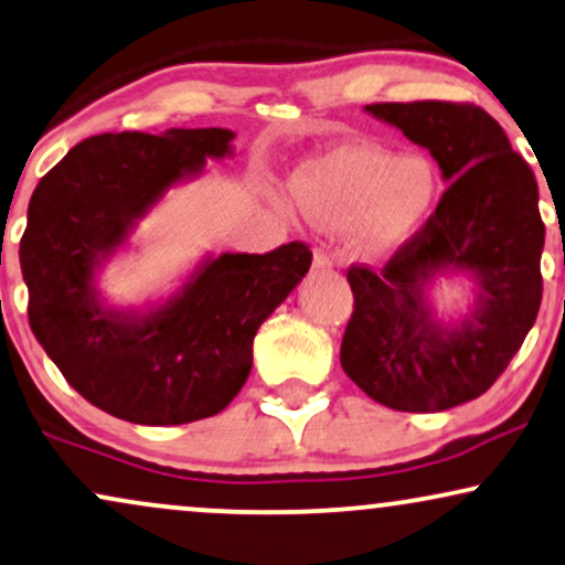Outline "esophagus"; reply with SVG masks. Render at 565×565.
Instances as JSON below:
<instances>
[{"instance_id":"obj_1","label":"esophagus","mask_w":565,"mask_h":565,"mask_svg":"<svg viewBox=\"0 0 565 565\" xmlns=\"http://www.w3.org/2000/svg\"><path fill=\"white\" fill-rule=\"evenodd\" d=\"M333 266V258L331 255L326 253V249H316V253H312V268H318V270H323V268H331Z\"/></svg>"}]
</instances>
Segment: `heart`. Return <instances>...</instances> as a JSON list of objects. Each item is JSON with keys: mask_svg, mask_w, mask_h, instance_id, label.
Instances as JSON below:
<instances>
[{"mask_svg": "<svg viewBox=\"0 0 565 565\" xmlns=\"http://www.w3.org/2000/svg\"><path fill=\"white\" fill-rule=\"evenodd\" d=\"M440 198L438 169L425 156L377 146H341L291 171V205L323 230H347L352 247L383 258L412 242Z\"/></svg>", "mask_w": 565, "mask_h": 565, "instance_id": "heart-1", "label": "heart"}]
</instances>
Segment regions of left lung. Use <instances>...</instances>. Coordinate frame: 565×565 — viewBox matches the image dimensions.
Returning <instances> with one entry per match:
<instances>
[{"label":"left lung","mask_w":565,"mask_h":565,"mask_svg":"<svg viewBox=\"0 0 565 565\" xmlns=\"http://www.w3.org/2000/svg\"><path fill=\"white\" fill-rule=\"evenodd\" d=\"M365 111L427 148L448 190L381 274L349 268L354 312L341 367L391 409H451L498 381L537 318L545 247L537 180L480 106L414 102ZM440 277L473 284L459 317L434 307Z\"/></svg>","instance_id":"8db88e82"}]
</instances>
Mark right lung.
Returning <instances> with one entry per match:
<instances>
[{
    "mask_svg": "<svg viewBox=\"0 0 565 565\" xmlns=\"http://www.w3.org/2000/svg\"><path fill=\"white\" fill-rule=\"evenodd\" d=\"M232 140L224 127L93 135L33 190L20 239L28 320L77 394L127 423L184 425L224 409L253 370L263 320L310 270V249L289 242L268 255H205L140 307L98 289L140 221L209 159H232Z\"/></svg>",
    "mask_w": 565,
    "mask_h": 565,
    "instance_id": "obj_1",
    "label": "right lung"
}]
</instances>
